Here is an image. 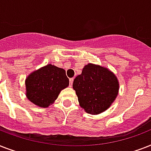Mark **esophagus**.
I'll use <instances>...</instances> for the list:
<instances>
[{
	"label": "esophagus",
	"instance_id": "34e87169",
	"mask_svg": "<svg viewBox=\"0 0 151 151\" xmlns=\"http://www.w3.org/2000/svg\"><path fill=\"white\" fill-rule=\"evenodd\" d=\"M73 82V78H70V85H72Z\"/></svg>",
	"mask_w": 151,
	"mask_h": 151
}]
</instances>
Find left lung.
<instances>
[{
    "instance_id": "obj_1",
    "label": "left lung",
    "mask_w": 151,
    "mask_h": 151,
    "mask_svg": "<svg viewBox=\"0 0 151 151\" xmlns=\"http://www.w3.org/2000/svg\"><path fill=\"white\" fill-rule=\"evenodd\" d=\"M79 104L90 114H99L110 107L119 90L114 73L106 67L88 63L73 80Z\"/></svg>"
}]
</instances>
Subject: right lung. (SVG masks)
Segmentation results:
<instances>
[{"instance_id":"1","label":"right lung","mask_w":151,"mask_h":151,"mask_svg":"<svg viewBox=\"0 0 151 151\" xmlns=\"http://www.w3.org/2000/svg\"><path fill=\"white\" fill-rule=\"evenodd\" d=\"M26 96L31 103L46 108L54 103L62 90L69 86V78L62 68L48 64L34 71L26 79Z\"/></svg>"}]
</instances>
